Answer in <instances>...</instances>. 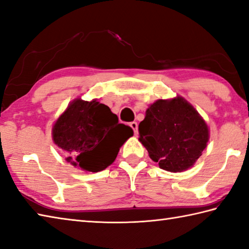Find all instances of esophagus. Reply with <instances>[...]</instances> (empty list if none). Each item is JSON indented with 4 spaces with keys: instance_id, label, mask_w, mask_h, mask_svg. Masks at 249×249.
Segmentation results:
<instances>
[{
    "instance_id": "esophagus-1",
    "label": "esophagus",
    "mask_w": 249,
    "mask_h": 249,
    "mask_svg": "<svg viewBox=\"0 0 249 249\" xmlns=\"http://www.w3.org/2000/svg\"><path fill=\"white\" fill-rule=\"evenodd\" d=\"M129 126L131 127V129L134 130L135 136H138V124H137V122H131V123H129Z\"/></svg>"
}]
</instances>
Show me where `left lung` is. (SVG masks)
Here are the masks:
<instances>
[{"label":"left lung","instance_id":"1","mask_svg":"<svg viewBox=\"0 0 249 249\" xmlns=\"http://www.w3.org/2000/svg\"><path fill=\"white\" fill-rule=\"evenodd\" d=\"M208 139L205 121L180 96L155 101L139 124V141L148 150L149 157L170 173L192 167Z\"/></svg>","mask_w":249,"mask_h":249}]
</instances>
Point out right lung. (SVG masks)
<instances>
[{"instance_id": "add662e5", "label": "right lung", "mask_w": 249, "mask_h": 249, "mask_svg": "<svg viewBox=\"0 0 249 249\" xmlns=\"http://www.w3.org/2000/svg\"><path fill=\"white\" fill-rule=\"evenodd\" d=\"M134 134L119 123L108 106L97 100H73L53 127V140L66 160L97 173L114 162L120 148Z\"/></svg>"}]
</instances>
